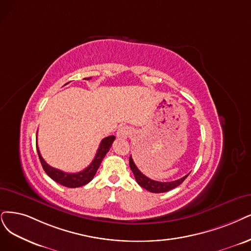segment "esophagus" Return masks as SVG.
<instances>
[{
  "instance_id": "1",
  "label": "esophagus",
  "mask_w": 251,
  "mask_h": 251,
  "mask_svg": "<svg viewBox=\"0 0 251 251\" xmlns=\"http://www.w3.org/2000/svg\"><path fill=\"white\" fill-rule=\"evenodd\" d=\"M131 133L130 128H128L127 126H123L118 129V132H117V136L119 138H126L129 136V134Z\"/></svg>"
}]
</instances>
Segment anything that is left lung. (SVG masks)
Listing matches in <instances>:
<instances>
[{"instance_id":"8db88e82","label":"left lung","mask_w":251,"mask_h":251,"mask_svg":"<svg viewBox=\"0 0 251 251\" xmlns=\"http://www.w3.org/2000/svg\"><path fill=\"white\" fill-rule=\"evenodd\" d=\"M129 165H130V169L134 175V178L137 182V184L142 186L143 188H145L146 190L153 192V193H162V192H166L169 190H172L174 188H176L177 186H179L180 184L183 183V181L188 177V175L184 176L183 178L176 180V181H172V182H158V181H154L150 178L146 177V176L141 173V171L137 169V166L135 165L132 157L130 156L129 158Z\"/></svg>"}]
</instances>
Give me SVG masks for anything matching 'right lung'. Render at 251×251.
<instances>
[{
	"label": "right lung",
	"mask_w": 251,
	"mask_h": 251,
	"mask_svg": "<svg viewBox=\"0 0 251 251\" xmlns=\"http://www.w3.org/2000/svg\"><path fill=\"white\" fill-rule=\"evenodd\" d=\"M90 78H92V77H88L87 79H90ZM83 79H86V78H83ZM115 138L116 137L114 135L104 137L103 140L101 141L98 150H97V153L94 157V159H93V161L91 162V164L83 171L75 173V174L64 173L58 169L51 168V166L46 163L44 161V159L42 158L40 151L38 149V146H36V147H37V152H38L40 162L42 164V168H43L44 172L48 174L49 177L51 178L57 183L63 185V186H66L69 188H76V187H80V186H83V185L88 184L90 181H92L93 178H94L97 170L99 169V166H100L102 160H103L104 156L109 151L111 145H113V143L115 141Z\"/></svg>",
	"instance_id": "add662e5"
}]
</instances>
